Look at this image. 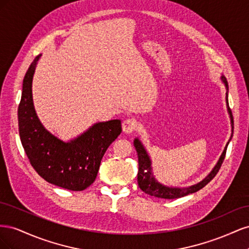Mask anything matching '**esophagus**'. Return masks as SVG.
<instances>
[{
    "instance_id": "obj_1",
    "label": "esophagus",
    "mask_w": 249,
    "mask_h": 249,
    "mask_svg": "<svg viewBox=\"0 0 249 249\" xmlns=\"http://www.w3.org/2000/svg\"><path fill=\"white\" fill-rule=\"evenodd\" d=\"M136 122L133 118H127L125 120H124L123 123V131L125 133V134H131L132 132L135 131V129H136Z\"/></svg>"
}]
</instances>
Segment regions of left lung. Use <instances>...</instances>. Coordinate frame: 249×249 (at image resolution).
Returning <instances> with one entry per match:
<instances>
[{
  "label": "left lung",
  "mask_w": 249,
  "mask_h": 249,
  "mask_svg": "<svg viewBox=\"0 0 249 249\" xmlns=\"http://www.w3.org/2000/svg\"><path fill=\"white\" fill-rule=\"evenodd\" d=\"M221 82L223 83V85L227 89V93H225V102H227V108H228V113L230 115L231 119V137L225 145L223 152L220 156L219 159H218L216 165L214 168L211 170L209 175L201 179L200 182L197 184H194L188 187H169L160 183L159 180L156 178L153 172V166H152V159L146 152V149L144 145L142 144V142L139 140V138H135L134 139V146L136 148V152L138 155V175H137V180H138V186L140 187V189L150 195V196H155V197H159V198H165V199H175V198H179L186 196L188 194H191L194 192H197L200 190L201 188L205 187L209 182H211L214 178V177L217 175V172L219 171L221 164L224 160L225 153H227V148L230 141L231 140L232 137V133H233V120H232V115H231V111L229 107V101H228V92H229V84L227 78H225L223 74L220 78Z\"/></svg>",
  "instance_id": "8db88e82"
}]
</instances>
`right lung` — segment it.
<instances>
[{
  "label": "right lung",
  "instance_id": "obj_1",
  "mask_svg": "<svg viewBox=\"0 0 249 249\" xmlns=\"http://www.w3.org/2000/svg\"><path fill=\"white\" fill-rule=\"evenodd\" d=\"M40 57L34 59L22 81L18 111L21 144L43 179L67 190L82 191L94 182L104 154L122 133V122L96 123L70 141L48 131L37 116L32 95L33 76Z\"/></svg>",
  "mask_w": 249,
  "mask_h": 249
}]
</instances>
